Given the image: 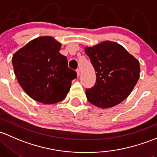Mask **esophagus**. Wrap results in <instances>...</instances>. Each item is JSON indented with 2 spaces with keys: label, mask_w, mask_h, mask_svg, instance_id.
<instances>
[{
  "label": "esophagus",
  "mask_w": 157,
  "mask_h": 157,
  "mask_svg": "<svg viewBox=\"0 0 157 157\" xmlns=\"http://www.w3.org/2000/svg\"><path fill=\"white\" fill-rule=\"evenodd\" d=\"M76 73H77V75L79 76V75H80V69H76Z\"/></svg>",
  "instance_id": "obj_1"
}]
</instances>
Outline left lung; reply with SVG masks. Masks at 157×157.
I'll use <instances>...</instances> for the list:
<instances>
[{
    "mask_svg": "<svg viewBox=\"0 0 157 157\" xmlns=\"http://www.w3.org/2000/svg\"><path fill=\"white\" fill-rule=\"evenodd\" d=\"M96 73L95 85L86 89L88 101L109 108L126 99L140 76V63L119 44L103 41L85 48Z\"/></svg>",
    "mask_w": 157,
    "mask_h": 157,
    "instance_id": "1",
    "label": "left lung"
}]
</instances>
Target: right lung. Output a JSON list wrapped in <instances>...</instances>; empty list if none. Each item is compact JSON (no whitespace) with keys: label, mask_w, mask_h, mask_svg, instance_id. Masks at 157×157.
I'll return each mask as SVG.
<instances>
[{"label":"right lung","mask_w":157,"mask_h":157,"mask_svg":"<svg viewBox=\"0 0 157 157\" xmlns=\"http://www.w3.org/2000/svg\"><path fill=\"white\" fill-rule=\"evenodd\" d=\"M61 44L43 36L29 42L14 54V73L25 93L35 101L53 104L66 98L76 72L68 67L59 52Z\"/></svg>","instance_id":"add662e5"}]
</instances>
